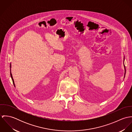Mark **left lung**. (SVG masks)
<instances>
[{
	"mask_svg": "<svg viewBox=\"0 0 132 132\" xmlns=\"http://www.w3.org/2000/svg\"><path fill=\"white\" fill-rule=\"evenodd\" d=\"M125 74H126V69H125Z\"/></svg>",
	"mask_w": 132,
	"mask_h": 132,
	"instance_id": "obj_1",
	"label": "left lung"
}]
</instances>
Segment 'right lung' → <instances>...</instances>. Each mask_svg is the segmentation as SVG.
I'll use <instances>...</instances> for the list:
<instances>
[{"label":"right lung","mask_w":132,"mask_h":132,"mask_svg":"<svg viewBox=\"0 0 132 132\" xmlns=\"http://www.w3.org/2000/svg\"><path fill=\"white\" fill-rule=\"evenodd\" d=\"M11 68V64H10V68ZM10 73H11V78H12V81H13V83L14 85H15V83H14V79H13V76H12V73H11V70H10Z\"/></svg>","instance_id":"obj_1"}]
</instances>
